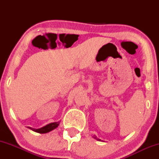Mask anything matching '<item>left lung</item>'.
<instances>
[{
  "label": "left lung",
  "mask_w": 159,
  "mask_h": 159,
  "mask_svg": "<svg viewBox=\"0 0 159 159\" xmlns=\"http://www.w3.org/2000/svg\"><path fill=\"white\" fill-rule=\"evenodd\" d=\"M93 138H95V139H96V140H99V141H100V140H100V139H98V138H96V136H95V137H93Z\"/></svg>",
  "instance_id": "obj_1"
}]
</instances>
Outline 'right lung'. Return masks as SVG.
Listing matches in <instances>:
<instances>
[{"instance_id":"1","label":"right lung","mask_w":159,"mask_h":159,"mask_svg":"<svg viewBox=\"0 0 159 159\" xmlns=\"http://www.w3.org/2000/svg\"><path fill=\"white\" fill-rule=\"evenodd\" d=\"M59 123H60V122H55V123H49V124H48V125H45V126L40 128V129H33V128H30V127H28V128L36 132L40 133V134H45V133H48L49 132H51V131L54 130V129H56V128L59 125Z\"/></svg>"}]
</instances>
